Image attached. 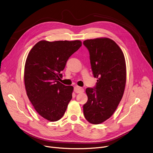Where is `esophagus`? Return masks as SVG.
Returning a JSON list of instances; mask_svg holds the SVG:
<instances>
[{
  "label": "esophagus",
  "mask_w": 153,
  "mask_h": 153,
  "mask_svg": "<svg viewBox=\"0 0 153 153\" xmlns=\"http://www.w3.org/2000/svg\"><path fill=\"white\" fill-rule=\"evenodd\" d=\"M74 92L76 93H83L84 91L83 88H81V87H79L78 86H74Z\"/></svg>",
  "instance_id": "obj_1"
}]
</instances>
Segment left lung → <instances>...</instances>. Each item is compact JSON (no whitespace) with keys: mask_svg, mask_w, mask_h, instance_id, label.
Here are the masks:
<instances>
[{"mask_svg":"<svg viewBox=\"0 0 153 153\" xmlns=\"http://www.w3.org/2000/svg\"><path fill=\"white\" fill-rule=\"evenodd\" d=\"M83 45L89 51L93 73L97 79L94 88L86 89L88 100L83 105V114L90 123L100 124L113 114L123 97L126 80L125 59L111 39H88Z\"/></svg>","mask_w":153,"mask_h":153,"instance_id":"obj_1","label":"left lung"}]
</instances>
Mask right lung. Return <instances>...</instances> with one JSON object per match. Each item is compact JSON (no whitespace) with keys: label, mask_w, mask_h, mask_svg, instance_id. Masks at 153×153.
Returning <instances> with one entry per match:
<instances>
[{"label":"right lung","mask_w":153,"mask_h":153,"mask_svg":"<svg viewBox=\"0 0 153 153\" xmlns=\"http://www.w3.org/2000/svg\"><path fill=\"white\" fill-rule=\"evenodd\" d=\"M82 46V42L40 40L29 52L25 65L27 94L37 113L56 122L66 111L72 99V86L59 82L69 57Z\"/></svg>","instance_id":"right-lung-1"}]
</instances>
